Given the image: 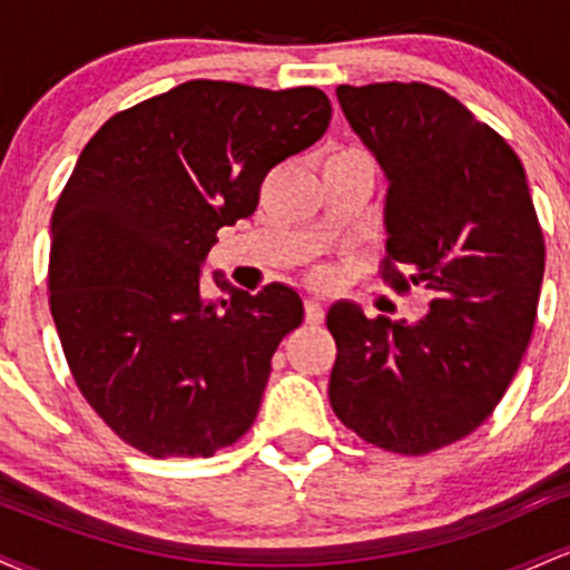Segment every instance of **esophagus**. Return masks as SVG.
Masks as SVG:
<instances>
[{
	"label": "esophagus",
	"mask_w": 570,
	"mask_h": 570,
	"mask_svg": "<svg viewBox=\"0 0 570 570\" xmlns=\"http://www.w3.org/2000/svg\"><path fill=\"white\" fill-rule=\"evenodd\" d=\"M305 318L307 324H322L324 322V305L318 299L307 297L305 299Z\"/></svg>",
	"instance_id": "obj_1"
}]
</instances>
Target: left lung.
I'll use <instances>...</instances> for the list:
<instances>
[{
    "label": "left lung",
    "mask_w": 570,
    "mask_h": 570,
    "mask_svg": "<svg viewBox=\"0 0 570 570\" xmlns=\"http://www.w3.org/2000/svg\"><path fill=\"white\" fill-rule=\"evenodd\" d=\"M337 101L389 181L385 278L431 294L421 322L337 299L332 410L362 440L423 455L488 421L522 362L544 278L525 168L493 128L423 82L340 85Z\"/></svg>",
    "instance_id": "8db88e82"
}]
</instances>
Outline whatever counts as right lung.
<instances>
[{
  "instance_id": "add662e5",
  "label": "right lung",
  "mask_w": 570,
  "mask_h": 570,
  "mask_svg": "<svg viewBox=\"0 0 570 570\" xmlns=\"http://www.w3.org/2000/svg\"><path fill=\"white\" fill-rule=\"evenodd\" d=\"M318 88L189 80L109 117L50 222V313L104 423L155 458H208L252 429L278 343L305 316L271 284L200 292L217 230L252 217L281 160L324 136Z\"/></svg>"
}]
</instances>
